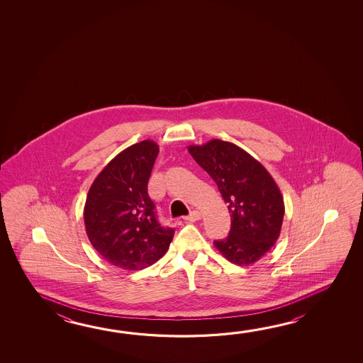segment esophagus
Masks as SVG:
<instances>
[{
	"mask_svg": "<svg viewBox=\"0 0 363 363\" xmlns=\"http://www.w3.org/2000/svg\"><path fill=\"white\" fill-rule=\"evenodd\" d=\"M184 219L187 222H196L199 219H201V213L197 211V210H194V211H191L190 216H184Z\"/></svg>",
	"mask_w": 363,
	"mask_h": 363,
	"instance_id": "34e87169",
	"label": "esophagus"
}]
</instances>
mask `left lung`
Wrapping results in <instances>:
<instances>
[{
	"label": "left lung",
	"instance_id": "8db88e82",
	"mask_svg": "<svg viewBox=\"0 0 363 363\" xmlns=\"http://www.w3.org/2000/svg\"><path fill=\"white\" fill-rule=\"evenodd\" d=\"M187 149L228 205L230 230L225 240L214 241L216 250L240 267L260 260L279 238L283 224L278 184L259 160L229 141L213 139Z\"/></svg>",
	"mask_w": 363,
	"mask_h": 363
}]
</instances>
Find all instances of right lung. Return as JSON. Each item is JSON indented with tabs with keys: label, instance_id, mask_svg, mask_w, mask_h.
<instances>
[{
	"label": "right lung",
	"instance_id": "right-lung-1",
	"mask_svg": "<svg viewBox=\"0 0 363 363\" xmlns=\"http://www.w3.org/2000/svg\"><path fill=\"white\" fill-rule=\"evenodd\" d=\"M160 147L143 140L126 147L90 186L84 223L103 259L125 270H141L166 254L174 229L160 225L147 195V181Z\"/></svg>",
	"mask_w": 363,
	"mask_h": 363
}]
</instances>
